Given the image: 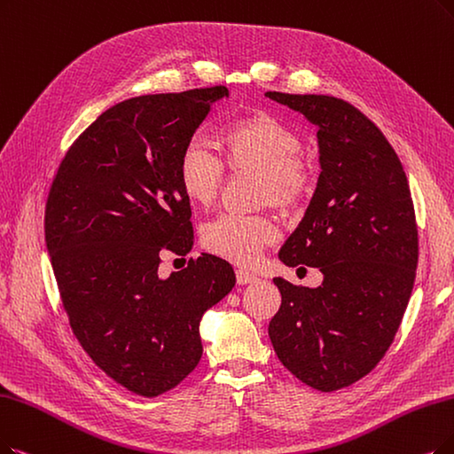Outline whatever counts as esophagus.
<instances>
[{
	"label": "esophagus",
	"mask_w": 454,
	"mask_h": 454,
	"mask_svg": "<svg viewBox=\"0 0 454 454\" xmlns=\"http://www.w3.org/2000/svg\"><path fill=\"white\" fill-rule=\"evenodd\" d=\"M259 278L255 274H251L247 270H237V281L239 285H249V283H255Z\"/></svg>",
	"instance_id": "34e87169"
}]
</instances>
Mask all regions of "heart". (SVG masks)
<instances>
[{
    "label": "heart",
    "instance_id": "b5f03b06",
    "mask_svg": "<svg viewBox=\"0 0 454 454\" xmlns=\"http://www.w3.org/2000/svg\"><path fill=\"white\" fill-rule=\"evenodd\" d=\"M217 158L208 145L192 137L178 156V184L193 205L208 207L220 190L223 164L231 171L259 173V197L281 208L298 207L313 184L311 169L300 158V136L276 115L264 112L229 122L217 134ZM279 237L264 215L222 214L201 231L203 246L234 264H251Z\"/></svg>",
    "mask_w": 454,
    "mask_h": 454
}]
</instances>
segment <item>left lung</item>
Returning a JSON list of instances; mask_svg holds the SVG:
<instances>
[{"mask_svg":"<svg viewBox=\"0 0 454 454\" xmlns=\"http://www.w3.org/2000/svg\"><path fill=\"white\" fill-rule=\"evenodd\" d=\"M266 97L318 130L317 190L279 261L324 276L317 288L274 279L281 307L268 335L303 384L337 391L378 365L410 301L419 244L408 178L386 136L352 104L276 90Z\"/></svg>","mask_w":454,"mask_h":454,"instance_id":"1","label":"left lung"}]
</instances>
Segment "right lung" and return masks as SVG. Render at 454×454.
<instances>
[{
    "instance_id": "1",
    "label": "right lung",
    "mask_w": 454,
    "mask_h": 454,
    "mask_svg": "<svg viewBox=\"0 0 454 454\" xmlns=\"http://www.w3.org/2000/svg\"><path fill=\"white\" fill-rule=\"evenodd\" d=\"M223 85L115 104L74 141L53 180L46 247L70 328L90 359L143 396L169 391L203 356L199 322L237 283L203 253L160 278V251L186 255L192 208L178 156Z\"/></svg>"
}]
</instances>
